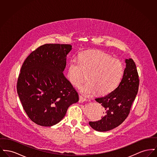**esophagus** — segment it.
Wrapping results in <instances>:
<instances>
[{
    "instance_id": "1",
    "label": "esophagus",
    "mask_w": 157,
    "mask_h": 157,
    "mask_svg": "<svg viewBox=\"0 0 157 157\" xmlns=\"http://www.w3.org/2000/svg\"><path fill=\"white\" fill-rule=\"evenodd\" d=\"M87 99L85 98L82 97V96H79V102H83L85 101H86Z\"/></svg>"
}]
</instances>
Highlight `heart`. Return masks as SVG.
<instances>
[{"label": "heart", "instance_id": "b5f03b06", "mask_svg": "<svg viewBox=\"0 0 157 157\" xmlns=\"http://www.w3.org/2000/svg\"><path fill=\"white\" fill-rule=\"evenodd\" d=\"M122 62L101 51H88L81 53L78 61L72 60L67 66V80L78 86L87 75L88 82L79 87L85 96L95 94L106 95L119 85L124 74Z\"/></svg>", "mask_w": 157, "mask_h": 157}]
</instances>
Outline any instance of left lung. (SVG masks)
Returning a JSON list of instances; mask_svg holds the SVG:
<instances>
[{"label": "left lung", "mask_w": 157, "mask_h": 157, "mask_svg": "<svg viewBox=\"0 0 157 157\" xmlns=\"http://www.w3.org/2000/svg\"><path fill=\"white\" fill-rule=\"evenodd\" d=\"M126 67L118 87L111 93L95 101L104 108L105 115L98 121H90L94 129L105 132L118 127L128 116L138 93L139 76L136 65L131 58L125 59Z\"/></svg>", "instance_id": "obj_1"}]
</instances>
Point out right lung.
Instances as JSON below:
<instances>
[{"label": "right lung", "mask_w": 157, "mask_h": 157, "mask_svg": "<svg viewBox=\"0 0 157 157\" xmlns=\"http://www.w3.org/2000/svg\"><path fill=\"white\" fill-rule=\"evenodd\" d=\"M71 49L69 44H45L23 63L17 92L25 111L38 125L58 124L69 106L79 101L77 92L63 74Z\"/></svg>", "instance_id": "obj_1"}]
</instances>
